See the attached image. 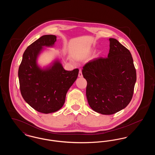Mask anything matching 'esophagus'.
Wrapping results in <instances>:
<instances>
[{
    "label": "esophagus",
    "mask_w": 155,
    "mask_h": 155,
    "mask_svg": "<svg viewBox=\"0 0 155 155\" xmlns=\"http://www.w3.org/2000/svg\"><path fill=\"white\" fill-rule=\"evenodd\" d=\"M78 77H82V71H81V70H80V71H79Z\"/></svg>",
    "instance_id": "esophagus-1"
}]
</instances>
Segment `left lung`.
<instances>
[{"label":"left lung","mask_w":155,"mask_h":155,"mask_svg":"<svg viewBox=\"0 0 155 155\" xmlns=\"http://www.w3.org/2000/svg\"><path fill=\"white\" fill-rule=\"evenodd\" d=\"M109 41L107 58L93 59L82 70L87 81L86 95L89 106L105 115L127 107L132 99L137 80L129 50L114 38H109Z\"/></svg>","instance_id":"obj_1"}]
</instances>
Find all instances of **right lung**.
Here are the masks:
<instances>
[{
  "mask_svg": "<svg viewBox=\"0 0 155 155\" xmlns=\"http://www.w3.org/2000/svg\"><path fill=\"white\" fill-rule=\"evenodd\" d=\"M56 37L46 35L30 45L25 51L18 68L21 94L24 101L39 112L48 114L60 109L67 92L78 75L79 70H65L58 59L49 66L41 68L37 64L44 47H52Z\"/></svg>",
  "mask_w": 155,
  "mask_h": 155,
  "instance_id": "right-lung-1",
  "label": "right lung"
}]
</instances>
